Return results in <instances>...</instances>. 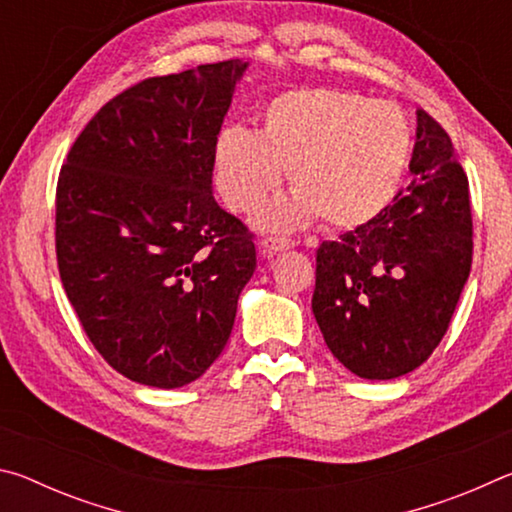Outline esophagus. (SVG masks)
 I'll return each mask as SVG.
<instances>
[{
  "instance_id": "34e87169",
  "label": "esophagus",
  "mask_w": 512,
  "mask_h": 512,
  "mask_svg": "<svg viewBox=\"0 0 512 512\" xmlns=\"http://www.w3.org/2000/svg\"><path fill=\"white\" fill-rule=\"evenodd\" d=\"M293 246H296V241L284 239V237H264L262 239L264 253H282V250H289Z\"/></svg>"
}]
</instances>
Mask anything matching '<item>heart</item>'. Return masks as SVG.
<instances>
[{"mask_svg":"<svg viewBox=\"0 0 512 512\" xmlns=\"http://www.w3.org/2000/svg\"><path fill=\"white\" fill-rule=\"evenodd\" d=\"M411 126L400 108L336 88L275 97L262 126H230L214 142V180L235 212H255L284 172L296 189L264 207L257 225L291 230L323 216L329 228H359L393 201L411 158Z\"/></svg>","mask_w":512,"mask_h":512,"instance_id":"1","label":"heart"}]
</instances>
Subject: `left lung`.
Wrapping results in <instances>:
<instances>
[{"label":"left lung","mask_w":512,"mask_h":512,"mask_svg":"<svg viewBox=\"0 0 512 512\" xmlns=\"http://www.w3.org/2000/svg\"><path fill=\"white\" fill-rule=\"evenodd\" d=\"M415 115L411 185L316 255V323L334 357L363 379L422 366L470 277L467 176L443 126L424 110Z\"/></svg>","instance_id":"8db88e82"}]
</instances>
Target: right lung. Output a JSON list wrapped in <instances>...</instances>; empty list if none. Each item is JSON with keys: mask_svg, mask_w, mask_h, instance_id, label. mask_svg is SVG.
<instances>
[{"mask_svg": "<svg viewBox=\"0 0 512 512\" xmlns=\"http://www.w3.org/2000/svg\"><path fill=\"white\" fill-rule=\"evenodd\" d=\"M246 69L223 60L117 94L58 176L60 280L94 348L137 384L201 377L255 273L253 235L212 194L214 142Z\"/></svg>", "mask_w": 512, "mask_h": 512, "instance_id": "right-lung-1", "label": "right lung"}]
</instances>
